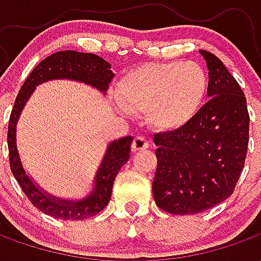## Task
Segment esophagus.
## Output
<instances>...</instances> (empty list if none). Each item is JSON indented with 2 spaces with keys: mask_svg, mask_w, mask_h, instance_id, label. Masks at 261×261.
Returning a JSON list of instances; mask_svg holds the SVG:
<instances>
[{
  "mask_svg": "<svg viewBox=\"0 0 261 261\" xmlns=\"http://www.w3.org/2000/svg\"><path fill=\"white\" fill-rule=\"evenodd\" d=\"M149 147V142L144 138V137H136L134 138V141L131 144V148H133V151L134 152H138V151H144V149H148Z\"/></svg>",
  "mask_w": 261,
  "mask_h": 261,
  "instance_id": "esophagus-1",
  "label": "esophagus"
}]
</instances>
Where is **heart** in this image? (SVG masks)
I'll return each mask as SVG.
<instances>
[{"instance_id": "1", "label": "heart", "mask_w": 261, "mask_h": 261, "mask_svg": "<svg viewBox=\"0 0 261 261\" xmlns=\"http://www.w3.org/2000/svg\"><path fill=\"white\" fill-rule=\"evenodd\" d=\"M208 91V76L197 63L145 64L120 80L117 99L131 113H145L156 130H177L200 112Z\"/></svg>"}]
</instances>
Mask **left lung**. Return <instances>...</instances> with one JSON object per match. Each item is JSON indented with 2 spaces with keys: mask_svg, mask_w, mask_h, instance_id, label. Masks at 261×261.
<instances>
[{
  "mask_svg": "<svg viewBox=\"0 0 261 261\" xmlns=\"http://www.w3.org/2000/svg\"><path fill=\"white\" fill-rule=\"evenodd\" d=\"M200 53L207 61L210 100L186 125L153 136V198L176 215L202 213L226 200L241 177L249 144L245 93L217 56Z\"/></svg>",
  "mask_w": 261,
  "mask_h": 261,
  "instance_id": "8db88e82",
  "label": "left lung"
}]
</instances>
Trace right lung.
Segmentation results:
<instances>
[{"mask_svg": "<svg viewBox=\"0 0 261 261\" xmlns=\"http://www.w3.org/2000/svg\"><path fill=\"white\" fill-rule=\"evenodd\" d=\"M113 76L114 74L110 69V64L96 54L80 53L72 50L57 51L40 61L32 69V72L26 78L25 84L22 85L18 96L15 99L8 124L9 166L16 181L19 183L26 197L29 198V201L40 211L53 218L81 221V219L95 217L108 205L112 196L114 179L121 169V166L130 158L133 137L128 136L110 142L102 164L97 169L95 187L89 196L78 201L61 200L39 189L32 181L31 177L26 175L22 166L16 148V123L19 119L20 112L28 102V99L31 97L32 92L35 91V88L46 81H78L96 88L102 93H106Z\"/></svg>", "mask_w": 261, "mask_h": 261, "instance_id": "right-lung-1", "label": "right lung"}]
</instances>
